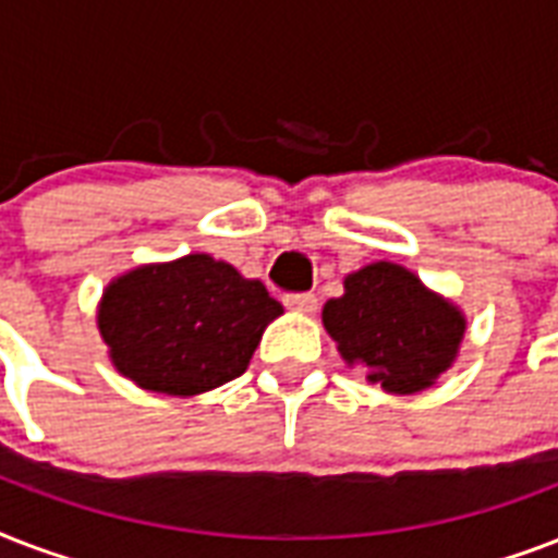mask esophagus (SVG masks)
Wrapping results in <instances>:
<instances>
[{"label": "esophagus", "mask_w": 558, "mask_h": 558, "mask_svg": "<svg viewBox=\"0 0 558 558\" xmlns=\"http://www.w3.org/2000/svg\"><path fill=\"white\" fill-rule=\"evenodd\" d=\"M283 304H287L289 310H295V313H301V315H313L315 310H318V298H315L313 292H301V295H287V298H283Z\"/></svg>", "instance_id": "esophagus-1"}]
</instances>
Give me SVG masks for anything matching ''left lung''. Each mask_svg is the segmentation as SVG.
Returning a JSON list of instances; mask_svg holds the SVG:
<instances>
[{"instance_id":"8db88e82","label":"left lung","mask_w":558,"mask_h":558,"mask_svg":"<svg viewBox=\"0 0 558 558\" xmlns=\"http://www.w3.org/2000/svg\"><path fill=\"white\" fill-rule=\"evenodd\" d=\"M324 327L344 362L390 393H416L454 362L463 315L397 263H371L344 280V295L324 304Z\"/></svg>"}]
</instances>
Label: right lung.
Listing matches in <instances>:
<instances>
[{"instance_id": "right-lung-1", "label": "right lung", "mask_w": 558, "mask_h": 558, "mask_svg": "<svg viewBox=\"0 0 558 558\" xmlns=\"http://www.w3.org/2000/svg\"><path fill=\"white\" fill-rule=\"evenodd\" d=\"M280 313L260 280H245L208 254H187L109 283L98 327L126 379L193 397L243 376L266 324Z\"/></svg>"}]
</instances>
